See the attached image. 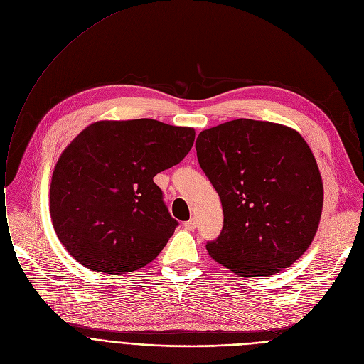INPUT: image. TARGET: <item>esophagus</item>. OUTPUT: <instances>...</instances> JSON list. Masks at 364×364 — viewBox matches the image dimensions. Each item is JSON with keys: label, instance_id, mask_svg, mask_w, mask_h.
<instances>
[{"label": "esophagus", "instance_id": "1", "mask_svg": "<svg viewBox=\"0 0 364 364\" xmlns=\"http://www.w3.org/2000/svg\"><path fill=\"white\" fill-rule=\"evenodd\" d=\"M183 226H185V229H188V230H194V229L197 228V219H194V218L189 219L188 222L183 223Z\"/></svg>", "mask_w": 364, "mask_h": 364}]
</instances>
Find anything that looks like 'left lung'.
<instances>
[{
    "mask_svg": "<svg viewBox=\"0 0 364 364\" xmlns=\"http://www.w3.org/2000/svg\"><path fill=\"white\" fill-rule=\"evenodd\" d=\"M198 163L223 208V228L205 248L238 276H270L310 247L323 185L307 142L291 127L251 119L203 131Z\"/></svg>",
    "mask_w": 364,
    "mask_h": 364,
    "instance_id": "left-lung-1",
    "label": "left lung"
}]
</instances>
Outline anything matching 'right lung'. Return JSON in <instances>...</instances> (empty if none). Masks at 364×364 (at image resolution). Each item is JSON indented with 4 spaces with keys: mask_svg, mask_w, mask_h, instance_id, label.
<instances>
[{
    "mask_svg": "<svg viewBox=\"0 0 364 364\" xmlns=\"http://www.w3.org/2000/svg\"><path fill=\"white\" fill-rule=\"evenodd\" d=\"M192 127L153 119L90 124L60 156L50 213L60 242L82 266L123 274L153 262L179 225L154 176L181 163Z\"/></svg>",
    "mask_w": 364,
    "mask_h": 364,
    "instance_id": "right-lung-1",
    "label": "right lung"
}]
</instances>
